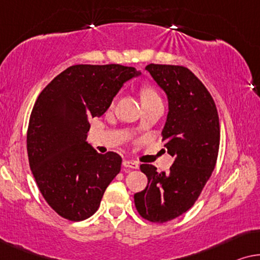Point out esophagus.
I'll return each instance as SVG.
<instances>
[{
    "label": "esophagus",
    "mask_w": 260,
    "mask_h": 260,
    "mask_svg": "<svg viewBox=\"0 0 260 260\" xmlns=\"http://www.w3.org/2000/svg\"><path fill=\"white\" fill-rule=\"evenodd\" d=\"M122 165L127 168H132V170H137V168H139V164L132 161V160H125V161L122 162Z\"/></svg>",
    "instance_id": "34e87169"
}]
</instances>
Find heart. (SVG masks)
<instances>
[{
	"mask_svg": "<svg viewBox=\"0 0 260 260\" xmlns=\"http://www.w3.org/2000/svg\"><path fill=\"white\" fill-rule=\"evenodd\" d=\"M140 95L142 99V104H152V102H161L159 93L151 86H144L140 89ZM115 101V100H114ZM113 101V104H114Z\"/></svg>",
	"mask_w": 260,
	"mask_h": 260,
	"instance_id": "heart-1",
	"label": "heart"
}]
</instances>
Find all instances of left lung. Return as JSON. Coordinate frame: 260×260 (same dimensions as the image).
I'll list each match as a JSON object with an SVG mask.
<instances>
[{
  "instance_id": "1",
  "label": "left lung",
  "mask_w": 260,
  "mask_h": 260,
  "mask_svg": "<svg viewBox=\"0 0 260 260\" xmlns=\"http://www.w3.org/2000/svg\"><path fill=\"white\" fill-rule=\"evenodd\" d=\"M146 71L167 94L161 137L175 160L168 173L140 165L148 184L135 193L134 204L141 218L162 224L188 211L202 194L217 164L220 125L213 98L188 68L151 63Z\"/></svg>"
}]
</instances>
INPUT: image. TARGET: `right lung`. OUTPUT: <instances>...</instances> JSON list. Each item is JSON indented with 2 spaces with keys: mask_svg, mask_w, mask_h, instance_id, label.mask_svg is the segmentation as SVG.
<instances>
[{
  "mask_svg": "<svg viewBox=\"0 0 260 260\" xmlns=\"http://www.w3.org/2000/svg\"><path fill=\"white\" fill-rule=\"evenodd\" d=\"M137 69L121 64H75L36 99L27 131L31 173L47 204L60 217L81 221L98 211L121 170L118 153L99 154L86 142L89 119L107 111Z\"/></svg>",
  "mask_w": 260,
  "mask_h": 260,
  "instance_id": "right-lung-1",
  "label": "right lung"
}]
</instances>
